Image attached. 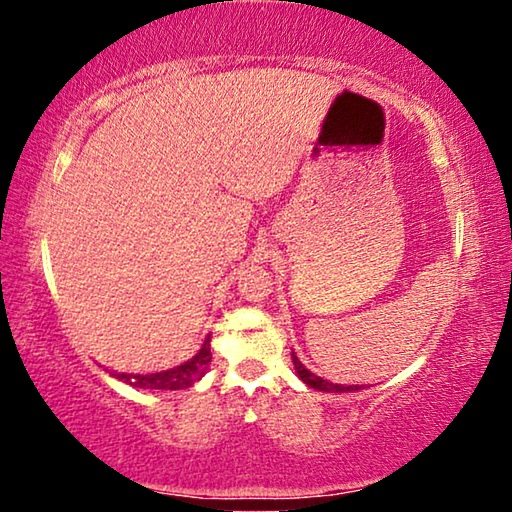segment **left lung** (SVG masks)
<instances>
[{
	"mask_svg": "<svg viewBox=\"0 0 512 512\" xmlns=\"http://www.w3.org/2000/svg\"><path fill=\"white\" fill-rule=\"evenodd\" d=\"M293 357V366H296V372L298 377L305 381L307 386L316 388V391H325V393H350V391H361V386H343V384H332V381H327L323 377H316L314 372L307 370L305 366H302L300 359L296 357V354H291Z\"/></svg>",
	"mask_w": 512,
	"mask_h": 512,
	"instance_id": "left-lung-1",
	"label": "left lung"
}]
</instances>
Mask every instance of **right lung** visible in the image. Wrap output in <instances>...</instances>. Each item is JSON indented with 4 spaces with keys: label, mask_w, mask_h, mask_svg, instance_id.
<instances>
[{
    "label": "right lung",
    "mask_w": 512,
    "mask_h": 512,
    "mask_svg": "<svg viewBox=\"0 0 512 512\" xmlns=\"http://www.w3.org/2000/svg\"><path fill=\"white\" fill-rule=\"evenodd\" d=\"M212 361V352H210V339L203 343V348L198 350L196 357L185 361L183 366L171 368V370H162V372H153V375H126V372H115V377L126 381V384L137 386V388H158V391H180V388H189L194 386L198 379L205 375L207 363Z\"/></svg>",
    "instance_id": "add662e5"
}]
</instances>
